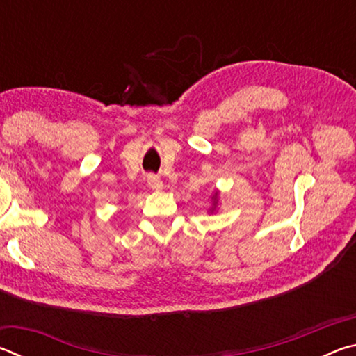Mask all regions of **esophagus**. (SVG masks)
<instances>
[{
    "label": "esophagus",
    "instance_id": "obj_1",
    "mask_svg": "<svg viewBox=\"0 0 356 356\" xmlns=\"http://www.w3.org/2000/svg\"><path fill=\"white\" fill-rule=\"evenodd\" d=\"M147 184H149V186L152 190H161V188H163V182H161V180L156 177V176H154V174H150V176L147 177Z\"/></svg>",
    "mask_w": 356,
    "mask_h": 356
}]
</instances>
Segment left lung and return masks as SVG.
Listing matches in <instances>:
<instances>
[{
    "label": "left lung",
    "instance_id": "left-lung-1",
    "mask_svg": "<svg viewBox=\"0 0 356 356\" xmlns=\"http://www.w3.org/2000/svg\"><path fill=\"white\" fill-rule=\"evenodd\" d=\"M216 196H218V195H216V193H215V196L212 197V200H213V207H212V210H210V212H213L215 207H216Z\"/></svg>",
    "mask_w": 356,
    "mask_h": 356
}]
</instances>
